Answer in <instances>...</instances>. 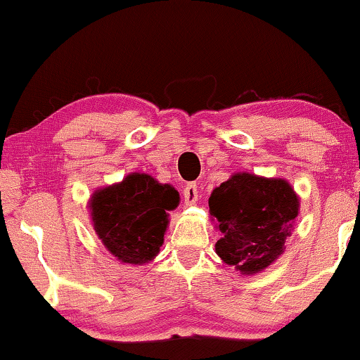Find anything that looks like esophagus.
Returning <instances> with one entry per match:
<instances>
[{
  "label": "esophagus",
  "instance_id": "esophagus-1",
  "mask_svg": "<svg viewBox=\"0 0 360 360\" xmlns=\"http://www.w3.org/2000/svg\"><path fill=\"white\" fill-rule=\"evenodd\" d=\"M183 200L184 205H194L198 201V186L194 183L186 184V188L183 189Z\"/></svg>",
  "mask_w": 360,
  "mask_h": 360
}]
</instances>
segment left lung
<instances>
[{
	"mask_svg": "<svg viewBox=\"0 0 360 360\" xmlns=\"http://www.w3.org/2000/svg\"><path fill=\"white\" fill-rule=\"evenodd\" d=\"M208 205L221 232L217 254L243 274L266 269L283 254L300 208L286 181L247 172L213 189Z\"/></svg>",
	"mask_w": 360,
	"mask_h": 360,
	"instance_id": "8db88e82",
	"label": "left lung"
}]
</instances>
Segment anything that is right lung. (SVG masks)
Masks as SVG:
<instances>
[{"mask_svg":"<svg viewBox=\"0 0 360 360\" xmlns=\"http://www.w3.org/2000/svg\"><path fill=\"white\" fill-rule=\"evenodd\" d=\"M177 205L179 194L172 186L134 172L120 184L94 193L89 208L98 237L115 257L146 264L159 254L167 212Z\"/></svg>","mask_w":360,"mask_h":360,"instance_id":"right-lung-1","label":"right lung"}]
</instances>
